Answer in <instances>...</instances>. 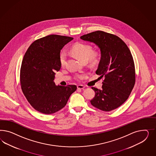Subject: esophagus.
Listing matches in <instances>:
<instances>
[{
    "instance_id": "34e87169",
    "label": "esophagus",
    "mask_w": 156,
    "mask_h": 156,
    "mask_svg": "<svg viewBox=\"0 0 156 156\" xmlns=\"http://www.w3.org/2000/svg\"><path fill=\"white\" fill-rule=\"evenodd\" d=\"M77 88H78V89L83 90V89H84V88H85V86H83V85H79L77 86Z\"/></svg>"
}]
</instances>
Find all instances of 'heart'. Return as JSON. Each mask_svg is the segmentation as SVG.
Returning a JSON list of instances; mask_svg holds the SVG:
<instances>
[{"label": "heart", "instance_id": "heart-1", "mask_svg": "<svg viewBox=\"0 0 156 156\" xmlns=\"http://www.w3.org/2000/svg\"><path fill=\"white\" fill-rule=\"evenodd\" d=\"M71 52L83 62H86L89 59L90 62H94L99 57L98 52L93 51V48L91 45L84 43H76L71 48ZM59 61L61 66H63L65 64L66 61V52H62L61 53ZM84 76L85 74H77L76 78L77 79H82Z\"/></svg>", "mask_w": 156, "mask_h": 156}]
</instances>
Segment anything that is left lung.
Instances as JSON below:
<instances>
[{
    "label": "left lung",
    "instance_id": "obj_1",
    "mask_svg": "<svg viewBox=\"0 0 156 156\" xmlns=\"http://www.w3.org/2000/svg\"><path fill=\"white\" fill-rule=\"evenodd\" d=\"M80 38L94 43L101 51L95 73L105 79L102 89L91 87L95 95L91 104L105 112L118 108L127 100L135 84V67L130 50L121 38L102 31L83 35Z\"/></svg>",
    "mask_w": 156,
    "mask_h": 156
}]
</instances>
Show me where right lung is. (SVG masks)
Returning a JSON list of instances; mask_svg holds the SVG:
<instances>
[{"label":"right lung","mask_w":156,"mask_h":156,"mask_svg":"<svg viewBox=\"0 0 156 156\" xmlns=\"http://www.w3.org/2000/svg\"><path fill=\"white\" fill-rule=\"evenodd\" d=\"M73 38L50 35L35 41L28 47L22 63L20 80L22 92L34 109L42 113H54L63 108L76 85L56 86L55 72L61 65L62 48Z\"/></svg>","instance_id":"obj_1"}]
</instances>
